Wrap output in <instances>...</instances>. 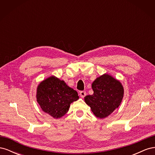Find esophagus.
<instances>
[{
  "label": "esophagus",
  "instance_id": "34e87169",
  "mask_svg": "<svg viewBox=\"0 0 155 155\" xmlns=\"http://www.w3.org/2000/svg\"><path fill=\"white\" fill-rule=\"evenodd\" d=\"M79 95L81 97H84L86 96V92L85 91H81L79 92Z\"/></svg>",
  "mask_w": 155,
  "mask_h": 155
}]
</instances>
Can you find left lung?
<instances>
[{
  "label": "left lung",
  "mask_w": 155,
  "mask_h": 155,
  "mask_svg": "<svg viewBox=\"0 0 155 155\" xmlns=\"http://www.w3.org/2000/svg\"><path fill=\"white\" fill-rule=\"evenodd\" d=\"M94 94L85 97L97 118L103 119L109 116L120 105L124 97L121 83L108 74L96 78L92 84Z\"/></svg>",
  "instance_id": "obj_1"
}]
</instances>
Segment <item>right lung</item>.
Returning a JSON list of instances; mask_svg holds the SVG:
<instances>
[{
  "label": "right lung",
  "mask_w": 155,
  "mask_h": 155,
  "mask_svg": "<svg viewBox=\"0 0 155 155\" xmlns=\"http://www.w3.org/2000/svg\"><path fill=\"white\" fill-rule=\"evenodd\" d=\"M36 97L42 110L54 118L64 116L70 105L79 99L76 91L55 76L46 79L39 84Z\"/></svg>",
  "instance_id": "add662e5"
}]
</instances>
